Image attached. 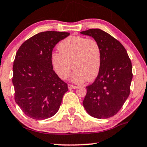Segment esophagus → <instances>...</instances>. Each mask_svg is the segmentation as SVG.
I'll return each instance as SVG.
<instances>
[{
	"label": "esophagus",
	"mask_w": 147,
	"mask_h": 147,
	"mask_svg": "<svg viewBox=\"0 0 147 147\" xmlns=\"http://www.w3.org/2000/svg\"><path fill=\"white\" fill-rule=\"evenodd\" d=\"M68 87L69 89H75V88H78L77 86H76L72 85V84H68Z\"/></svg>",
	"instance_id": "34e87169"
}]
</instances>
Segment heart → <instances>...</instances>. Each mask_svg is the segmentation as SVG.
<instances>
[{
	"instance_id": "obj_1",
	"label": "heart",
	"mask_w": 147,
	"mask_h": 147,
	"mask_svg": "<svg viewBox=\"0 0 147 147\" xmlns=\"http://www.w3.org/2000/svg\"><path fill=\"white\" fill-rule=\"evenodd\" d=\"M60 52H53L50 57L52 69L59 78H68L75 69L71 79L82 84L95 79L102 63V51L95 39L81 36H70L59 43Z\"/></svg>"
}]
</instances>
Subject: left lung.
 Masks as SVG:
<instances>
[{
  "label": "left lung",
  "mask_w": 147,
  "mask_h": 147,
  "mask_svg": "<svg viewBox=\"0 0 147 147\" xmlns=\"http://www.w3.org/2000/svg\"><path fill=\"white\" fill-rule=\"evenodd\" d=\"M81 34L92 36L102 51V63L95 82L86 87L84 107L92 117L106 119L121 109L130 94L132 64L126 49L111 35L100 29Z\"/></svg>",
  "instance_id": "8db88e82"
}]
</instances>
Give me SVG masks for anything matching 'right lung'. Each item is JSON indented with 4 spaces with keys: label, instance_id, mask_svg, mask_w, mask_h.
<instances>
[{
    "label": "right lung",
    "instance_id": "obj_1",
    "mask_svg": "<svg viewBox=\"0 0 147 147\" xmlns=\"http://www.w3.org/2000/svg\"><path fill=\"white\" fill-rule=\"evenodd\" d=\"M69 32H43L21 45L13 65L15 102L24 113L34 119H45L57 113L68 84L52 69V50Z\"/></svg>",
    "mask_w": 147,
    "mask_h": 147
}]
</instances>
